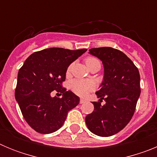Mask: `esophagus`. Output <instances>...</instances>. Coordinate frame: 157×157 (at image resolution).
<instances>
[{"instance_id": "34e87169", "label": "esophagus", "mask_w": 157, "mask_h": 157, "mask_svg": "<svg viewBox=\"0 0 157 157\" xmlns=\"http://www.w3.org/2000/svg\"><path fill=\"white\" fill-rule=\"evenodd\" d=\"M86 101V100L84 99V98H81V99H80L79 103H80V104H83V103H85Z\"/></svg>"}]
</instances>
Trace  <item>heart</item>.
<instances>
[{
  "instance_id": "obj_1",
  "label": "heart",
  "mask_w": 157,
  "mask_h": 157,
  "mask_svg": "<svg viewBox=\"0 0 157 157\" xmlns=\"http://www.w3.org/2000/svg\"><path fill=\"white\" fill-rule=\"evenodd\" d=\"M98 60V59L94 57H87L86 59V63L87 67H89ZM69 69H70V67H69ZM70 88L71 89L73 92L75 93L78 95L85 97L89 93L93 91L95 89V84L92 81H88V80L75 79L70 82Z\"/></svg>"
}]
</instances>
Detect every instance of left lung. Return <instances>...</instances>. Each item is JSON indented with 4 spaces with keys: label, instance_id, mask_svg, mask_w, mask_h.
Here are the masks:
<instances>
[{
    "label": "left lung",
    "instance_id": "obj_1",
    "mask_svg": "<svg viewBox=\"0 0 157 157\" xmlns=\"http://www.w3.org/2000/svg\"><path fill=\"white\" fill-rule=\"evenodd\" d=\"M89 53L102 61L104 78L96 93L100 102H92L94 110L86 116V123L93 134L109 137L123 130L134 115L141 94L140 74L131 59L116 48H94Z\"/></svg>",
    "mask_w": 157,
    "mask_h": 157
}]
</instances>
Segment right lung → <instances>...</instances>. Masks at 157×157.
Wrapping results in <instances>:
<instances>
[{
  "instance_id": "obj_1",
  "label": "right lung",
  "mask_w": 157,
  "mask_h": 157,
  "mask_svg": "<svg viewBox=\"0 0 157 157\" xmlns=\"http://www.w3.org/2000/svg\"><path fill=\"white\" fill-rule=\"evenodd\" d=\"M86 48L70 50L49 48L31 54L19 69L15 98L25 120L35 131L51 134L59 130L67 112L79 103V98L62 87L69 65ZM56 90L62 98L51 97Z\"/></svg>"
}]
</instances>
